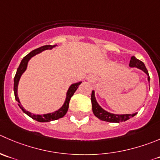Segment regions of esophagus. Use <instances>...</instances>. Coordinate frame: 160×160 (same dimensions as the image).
Wrapping results in <instances>:
<instances>
[{
	"label": "esophagus",
	"mask_w": 160,
	"mask_h": 160,
	"mask_svg": "<svg viewBox=\"0 0 160 160\" xmlns=\"http://www.w3.org/2000/svg\"><path fill=\"white\" fill-rule=\"evenodd\" d=\"M87 80H88V81H91V82H92V81H94V80H95V78H94V76H92V75H90V76H88V78H87Z\"/></svg>",
	"instance_id": "obj_1"
}]
</instances>
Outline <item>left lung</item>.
I'll list each match as a JSON object with an SVG mask.
<instances>
[{
  "mask_svg": "<svg viewBox=\"0 0 160 160\" xmlns=\"http://www.w3.org/2000/svg\"><path fill=\"white\" fill-rule=\"evenodd\" d=\"M129 66L131 68H138V69L143 71L148 76V81H150L149 74H148L145 64L142 61L136 58L134 56H132L131 58V61H130ZM91 104H92V111L94 116L101 120L110 122V123L124 122L128 119H131V117H134L137 114V112L132 113V114H114V113L108 112L106 110L102 108L97 102V100L95 98V94H94V91H92V93H91Z\"/></svg>",
  "mask_w": 160,
  "mask_h": 160,
  "instance_id": "obj_1",
  "label": "left lung"
}]
</instances>
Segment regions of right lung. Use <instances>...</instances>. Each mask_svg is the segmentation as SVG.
Instances as JSON below:
<instances>
[{
	"mask_svg": "<svg viewBox=\"0 0 160 160\" xmlns=\"http://www.w3.org/2000/svg\"><path fill=\"white\" fill-rule=\"evenodd\" d=\"M56 46L57 45H44L41 48H38L35 49V50L32 51L31 52H29V53L27 55H26V56L23 58V59L21 61L19 66H18V69H17L15 78H14V93H15V100L17 101V102H18V106L20 107V108H21L23 112L26 113V114L27 115V116H29V117H31L32 119H35V120H37V121L38 122H42V123H44V122H50L52 121V120H56V119H59V118L63 117V116L66 114V112H67L68 111V108H69V104L71 97L73 95L75 91H77L80 83H82L81 81H80L77 82V83H72V84L70 85V87H69V89H68L67 92H66V97L64 104H63L62 106L59 109L57 110V111H55L51 113H47V114L36 115L33 114V113H31L30 112L26 111L25 108H23L22 105H21V102H20L19 98H18V85L22 75V73L26 71V68H27V65L29 59H30L32 57L37 55V54L41 53V52H44V51L45 50H51V49L56 47Z\"/></svg>",
	"mask_w": 160,
	"mask_h": 160,
	"instance_id": "obj_1",
	"label": "right lung"
}]
</instances>
